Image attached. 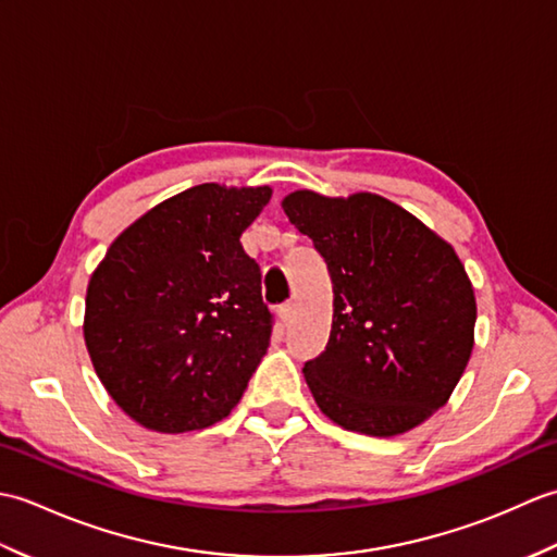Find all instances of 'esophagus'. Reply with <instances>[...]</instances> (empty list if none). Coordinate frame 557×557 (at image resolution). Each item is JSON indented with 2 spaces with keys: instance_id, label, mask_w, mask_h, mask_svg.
I'll list each match as a JSON object with an SVG mask.
<instances>
[{
  "instance_id": "34e87169",
  "label": "esophagus",
  "mask_w": 557,
  "mask_h": 557,
  "mask_svg": "<svg viewBox=\"0 0 557 557\" xmlns=\"http://www.w3.org/2000/svg\"><path fill=\"white\" fill-rule=\"evenodd\" d=\"M277 315H280L282 325H289V323H292V318H294V306H292V304L280 306V309H277Z\"/></svg>"
}]
</instances>
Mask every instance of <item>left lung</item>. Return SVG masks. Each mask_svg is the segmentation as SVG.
<instances>
[{"mask_svg": "<svg viewBox=\"0 0 557 557\" xmlns=\"http://www.w3.org/2000/svg\"><path fill=\"white\" fill-rule=\"evenodd\" d=\"M282 210L333 280L327 347L304 366L315 405L347 431L417 429L453 395L474 349V287L455 248L375 194L304 188Z\"/></svg>", "mask_w": 557, "mask_h": 557, "instance_id": "left-lung-1", "label": "left lung"}]
</instances>
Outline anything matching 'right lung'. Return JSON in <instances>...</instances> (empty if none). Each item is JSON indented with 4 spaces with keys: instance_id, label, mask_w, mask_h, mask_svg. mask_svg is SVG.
Masks as SVG:
<instances>
[{
    "instance_id": "obj_1",
    "label": "right lung",
    "mask_w": 557,
    "mask_h": 557,
    "mask_svg": "<svg viewBox=\"0 0 557 557\" xmlns=\"http://www.w3.org/2000/svg\"><path fill=\"white\" fill-rule=\"evenodd\" d=\"M270 196V186L186 188L128 224L90 275L83 337L136 423L186 433L239 405L272 333L239 236Z\"/></svg>"
}]
</instances>
